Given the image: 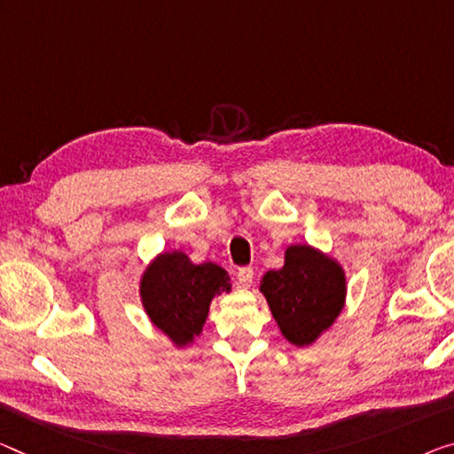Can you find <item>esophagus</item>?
Here are the masks:
<instances>
[{
	"label": "esophagus",
	"mask_w": 454,
	"mask_h": 454,
	"mask_svg": "<svg viewBox=\"0 0 454 454\" xmlns=\"http://www.w3.org/2000/svg\"><path fill=\"white\" fill-rule=\"evenodd\" d=\"M237 284H239L241 288H249V286L254 284V270L241 268L239 271H237Z\"/></svg>",
	"instance_id": "34e87169"
}]
</instances>
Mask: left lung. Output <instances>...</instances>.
<instances>
[{
  "label": "left lung",
  "instance_id": "left-lung-1",
  "mask_svg": "<svg viewBox=\"0 0 454 454\" xmlns=\"http://www.w3.org/2000/svg\"><path fill=\"white\" fill-rule=\"evenodd\" d=\"M282 337L294 347L317 343L345 309L347 276L340 263L309 243H292L284 266L260 282Z\"/></svg>",
  "mask_w": 454,
  "mask_h": 454
}]
</instances>
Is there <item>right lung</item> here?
I'll use <instances>...</instances> for the list:
<instances>
[{
    "label": "right lung",
    "mask_w": 454,
    "mask_h": 454,
    "mask_svg": "<svg viewBox=\"0 0 454 454\" xmlns=\"http://www.w3.org/2000/svg\"><path fill=\"white\" fill-rule=\"evenodd\" d=\"M231 292V278L213 262L192 263L184 251H162L139 278V300L150 323L176 348L203 333L215 296Z\"/></svg>",
    "instance_id": "obj_1"
}]
</instances>
